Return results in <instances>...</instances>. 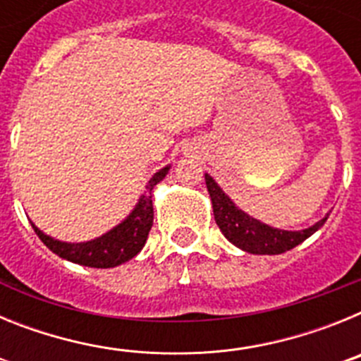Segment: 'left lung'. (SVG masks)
Masks as SVG:
<instances>
[{
    "mask_svg": "<svg viewBox=\"0 0 361 361\" xmlns=\"http://www.w3.org/2000/svg\"><path fill=\"white\" fill-rule=\"evenodd\" d=\"M206 186H208L209 197L213 204V215L215 222L220 228L222 235L231 244L240 247L242 251L253 255H280L293 250L298 244L309 238L314 231L325 224L327 216L318 220L317 224L302 231H286V229L271 228L260 220L253 219L242 209H238L233 200L226 195L222 188L206 173Z\"/></svg>",
    "mask_w": 361,
    "mask_h": 361,
    "instance_id": "8db88e82",
    "label": "left lung"
}]
</instances>
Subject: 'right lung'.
Instances as JSON below:
<instances>
[{
  "label": "right lung",
  "mask_w": 361,
  "mask_h": 361,
  "mask_svg": "<svg viewBox=\"0 0 361 361\" xmlns=\"http://www.w3.org/2000/svg\"><path fill=\"white\" fill-rule=\"evenodd\" d=\"M168 170H170V166L159 170L149 178L148 184H146L145 195H141L133 212L119 226L101 235L99 238H94V240L79 242V244L61 242L44 235L36 224H32V228L52 253L59 255L65 260L79 264V266L101 267V269L121 266V264L128 262L130 258L135 257L145 247L146 238H148V233L153 224L152 190L166 177Z\"/></svg>",
  "instance_id": "1"
}]
</instances>
